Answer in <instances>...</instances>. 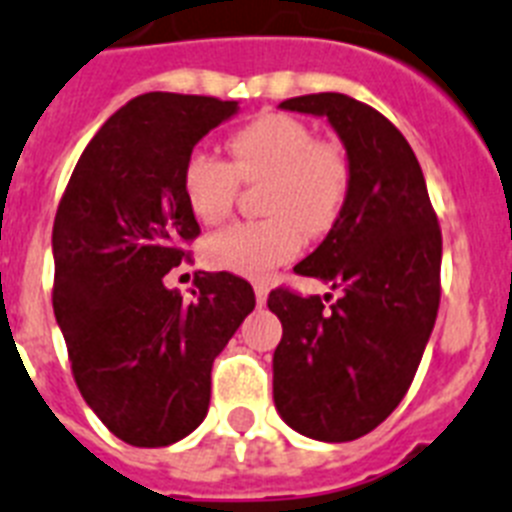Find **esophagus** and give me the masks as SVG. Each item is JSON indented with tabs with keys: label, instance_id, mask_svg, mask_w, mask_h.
I'll return each instance as SVG.
<instances>
[{
	"label": "esophagus",
	"instance_id": "1",
	"mask_svg": "<svg viewBox=\"0 0 512 512\" xmlns=\"http://www.w3.org/2000/svg\"><path fill=\"white\" fill-rule=\"evenodd\" d=\"M255 299H257V304H260V307L268 302V283L255 281Z\"/></svg>",
	"mask_w": 512,
	"mask_h": 512
}]
</instances>
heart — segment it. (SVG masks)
Segmentation results:
<instances>
[{"label": "heart", "instance_id": "obj_1", "mask_svg": "<svg viewBox=\"0 0 512 512\" xmlns=\"http://www.w3.org/2000/svg\"><path fill=\"white\" fill-rule=\"evenodd\" d=\"M231 163L197 148L184 158L182 195L200 223L229 216L244 184H263L260 221L231 223L205 242L210 268L263 278L299 255L307 236L328 234L351 190L346 150L315 137L302 119L268 111L229 137Z\"/></svg>", "mask_w": 512, "mask_h": 512}]
</instances>
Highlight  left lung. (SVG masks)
Instances as JSON below:
<instances>
[{"mask_svg":"<svg viewBox=\"0 0 512 512\" xmlns=\"http://www.w3.org/2000/svg\"><path fill=\"white\" fill-rule=\"evenodd\" d=\"M281 109L328 117L346 145L351 190L325 242L296 276L343 289L322 302L278 286L268 307L283 325L273 401L299 435L349 442L403 401L440 307L442 234L422 166L377 109L343 93H312Z\"/></svg>","mask_w":512,"mask_h":512,"instance_id":"left-lung-1","label":"left lung"}]
</instances>
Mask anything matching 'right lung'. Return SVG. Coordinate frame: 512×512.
Here are the masks:
<instances>
[{"label": "right lung", "instance_id": "right-lung-1", "mask_svg": "<svg viewBox=\"0 0 512 512\" xmlns=\"http://www.w3.org/2000/svg\"><path fill=\"white\" fill-rule=\"evenodd\" d=\"M236 101L145 93L103 124L77 161L54 218V315L72 377L109 432L163 448L203 422L210 369L255 291L234 273L195 276L184 302L163 276L190 257L200 223L182 166Z\"/></svg>", "mask_w": 512, "mask_h": 512}]
</instances>
